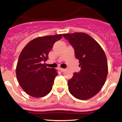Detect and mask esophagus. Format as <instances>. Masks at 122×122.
I'll return each mask as SVG.
<instances>
[{
    "label": "esophagus",
    "mask_w": 122,
    "mask_h": 122,
    "mask_svg": "<svg viewBox=\"0 0 122 122\" xmlns=\"http://www.w3.org/2000/svg\"><path fill=\"white\" fill-rule=\"evenodd\" d=\"M65 69H63V68H59V71H60V72H63L65 71Z\"/></svg>",
    "instance_id": "34e87169"
}]
</instances>
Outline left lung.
<instances>
[{
    "label": "left lung",
    "instance_id": "8db88e82",
    "mask_svg": "<svg viewBox=\"0 0 122 122\" xmlns=\"http://www.w3.org/2000/svg\"><path fill=\"white\" fill-rule=\"evenodd\" d=\"M72 46L81 69L68 81L69 92L75 98L86 100L101 90L108 74L106 56L99 44L85 33L63 34Z\"/></svg>",
    "mask_w": 122,
    "mask_h": 122
}]
</instances>
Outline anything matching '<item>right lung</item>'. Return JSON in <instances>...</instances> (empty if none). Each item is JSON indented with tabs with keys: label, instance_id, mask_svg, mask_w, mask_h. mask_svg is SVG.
Listing matches in <instances>:
<instances>
[{
	"label": "right lung",
	"instance_id": "right-lung-1",
	"mask_svg": "<svg viewBox=\"0 0 122 122\" xmlns=\"http://www.w3.org/2000/svg\"><path fill=\"white\" fill-rule=\"evenodd\" d=\"M62 37L60 34L35 38L21 52L16 68L17 80L31 97H43L51 90L58 74L55 69L47 68L43 62L48 59L54 43Z\"/></svg>",
	"mask_w": 122,
	"mask_h": 122
}]
</instances>
